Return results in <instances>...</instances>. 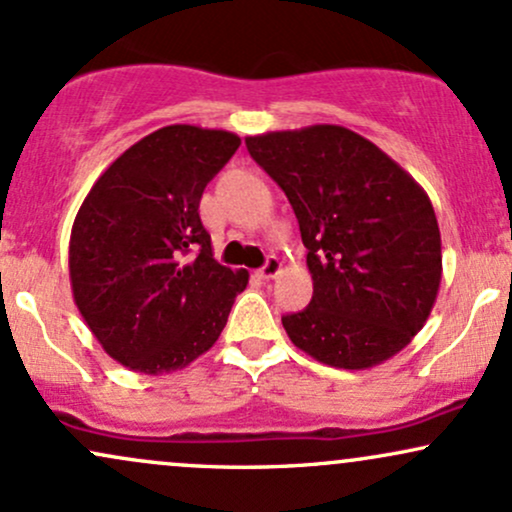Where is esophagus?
<instances>
[{"mask_svg":"<svg viewBox=\"0 0 512 512\" xmlns=\"http://www.w3.org/2000/svg\"><path fill=\"white\" fill-rule=\"evenodd\" d=\"M279 272H281L279 257H267V262H264V267L257 274H260L262 279H274V276Z\"/></svg>","mask_w":512,"mask_h":512,"instance_id":"34e87169","label":"esophagus"}]
</instances>
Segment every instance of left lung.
Listing matches in <instances>:
<instances>
[{"instance_id":"obj_1","label":"left lung","mask_w":512,"mask_h":512,"mask_svg":"<svg viewBox=\"0 0 512 512\" xmlns=\"http://www.w3.org/2000/svg\"><path fill=\"white\" fill-rule=\"evenodd\" d=\"M289 197L308 248L313 301L281 325L325 366L366 370L426 325L443 274L433 204L361 134L310 125L245 139Z\"/></svg>"}]
</instances>
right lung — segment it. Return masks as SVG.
Returning <instances> with one entry per match:
<instances>
[{"instance_id":"add662e5","label":"right lung","mask_w":512,"mask_h":512,"mask_svg":"<svg viewBox=\"0 0 512 512\" xmlns=\"http://www.w3.org/2000/svg\"><path fill=\"white\" fill-rule=\"evenodd\" d=\"M238 146L226 129H156L105 168L76 214L74 303L105 354L134 373L190 366L248 286L245 269L214 260L199 219L204 187Z\"/></svg>"}]
</instances>
